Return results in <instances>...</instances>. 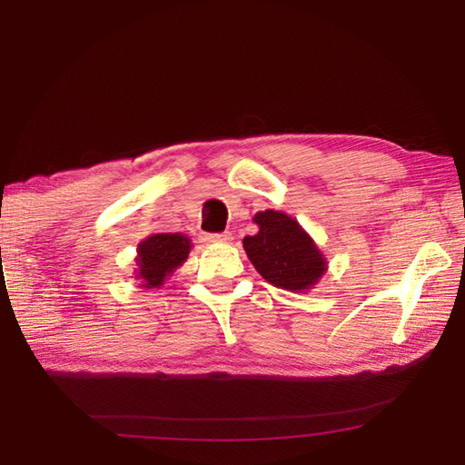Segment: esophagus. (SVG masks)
<instances>
[{
  "instance_id": "1",
  "label": "esophagus",
  "mask_w": 465,
  "mask_h": 465,
  "mask_svg": "<svg viewBox=\"0 0 465 465\" xmlns=\"http://www.w3.org/2000/svg\"><path fill=\"white\" fill-rule=\"evenodd\" d=\"M205 242L210 243H227L232 242V233L230 232H222V233H207Z\"/></svg>"
}]
</instances>
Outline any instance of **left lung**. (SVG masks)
I'll list each match as a JSON object with an SVG mask.
<instances>
[{
    "instance_id": "obj_1",
    "label": "left lung",
    "mask_w": 465,
    "mask_h": 465,
    "mask_svg": "<svg viewBox=\"0 0 465 465\" xmlns=\"http://www.w3.org/2000/svg\"><path fill=\"white\" fill-rule=\"evenodd\" d=\"M253 222L260 225V232L243 238L253 268L275 288L310 290L325 272L323 255L310 235L282 212H260Z\"/></svg>"
}]
</instances>
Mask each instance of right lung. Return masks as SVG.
I'll use <instances>...</instances> for the list:
<instances>
[{
    "label": "right lung",
    "instance_id": "add662e5",
    "mask_svg": "<svg viewBox=\"0 0 465 465\" xmlns=\"http://www.w3.org/2000/svg\"><path fill=\"white\" fill-rule=\"evenodd\" d=\"M190 253V240L182 233H155L137 248V265L145 288H160L165 275L182 265Z\"/></svg>",
    "mask_w": 465,
    "mask_h": 465
}]
</instances>
